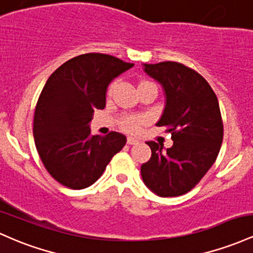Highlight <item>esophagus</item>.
<instances>
[{
    "label": "esophagus",
    "mask_w": 253,
    "mask_h": 253,
    "mask_svg": "<svg viewBox=\"0 0 253 253\" xmlns=\"http://www.w3.org/2000/svg\"><path fill=\"white\" fill-rule=\"evenodd\" d=\"M126 143L127 144H130V146H132V144H137L138 143V140L137 138H135V137H127L126 138Z\"/></svg>",
    "instance_id": "34e87169"
}]
</instances>
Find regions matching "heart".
<instances>
[{
	"label": "heart",
	"instance_id": "1",
	"mask_svg": "<svg viewBox=\"0 0 253 253\" xmlns=\"http://www.w3.org/2000/svg\"><path fill=\"white\" fill-rule=\"evenodd\" d=\"M147 82V81H143ZM141 82V84H143ZM116 84L117 82H112L110 84L109 89H107V94L111 95L113 93V89H115ZM149 117L147 115H126L123 116L119 121V124H121V127L124 130V131L127 132H138L144 126L149 123Z\"/></svg>",
	"mask_w": 253,
	"mask_h": 253
}]
</instances>
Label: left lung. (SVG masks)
Wrapping results in <instances>:
<instances>
[{
    "label": "left lung",
    "instance_id": "1",
    "mask_svg": "<svg viewBox=\"0 0 253 253\" xmlns=\"http://www.w3.org/2000/svg\"><path fill=\"white\" fill-rule=\"evenodd\" d=\"M143 65L166 94L157 126L171 132L173 146L147 142L152 157L141 166L142 179L154 194L175 197L194 189L216 160L223 138L220 106L206 79L191 68L169 61Z\"/></svg>",
    "mask_w": 253,
    "mask_h": 253
}]
</instances>
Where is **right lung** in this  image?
Returning <instances> with one entry per match:
<instances>
[{"label": "right lung", "instance_id": "obj_1", "mask_svg": "<svg viewBox=\"0 0 253 253\" xmlns=\"http://www.w3.org/2000/svg\"><path fill=\"white\" fill-rule=\"evenodd\" d=\"M132 65L105 53H84L47 79L35 110L33 136L42 165L62 185L88 188L126 146L119 132L90 135L89 122L105 107L110 82Z\"/></svg>", "mask_w": 253, "mask_h": 253}]
</instances>
